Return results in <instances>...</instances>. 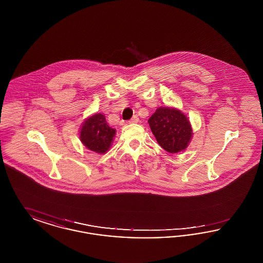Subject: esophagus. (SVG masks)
Returning a JSON list of instances; mask_svg holds the SVG:
<instances>
[{
	"label": "esophagus",
	"instance_id": "obj_1",
	"mask_svg": "<svg viewBox=\"0 0 263 263\" xmlns=\"http://www.w3.org/2000/svg\"><path fill=\"white\" fill-rule=\"evenodd\" d=\"M139 122V118L137 116H133L130 120H129V123H138Z\"/></svg>",
	"mask_w": 263,
	"mask_h": 263
}]
</instances>
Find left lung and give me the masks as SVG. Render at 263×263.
Here are the masks:
<instances>
[{"instance_id":"left-lung-1","label":"left lung","mask_w":263,"mask_h":263,"mask_svg":"<svg viewBox=\"0 0 263 263\" xmlns=\"http://www.w3.org/2000/svg\"><path fill=\"white\" fill-rule=\"evenodd\" d=\"M148 122L159 145L168 153L184 150L192 137L189 120L178 109L159 107Z\"/></svg>"}]
</instances>
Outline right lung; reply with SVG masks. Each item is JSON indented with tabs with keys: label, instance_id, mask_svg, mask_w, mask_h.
Masks as SVG:
<instances>
[{
	"label": "right lung",
	"instance_id": "1",
	"mask_svg": "<svg viewBox=\"0 0 263 263\" xmlns=\"http://www.w3.org/2000/svg\"><path fill=\"white\" fill-rule=\"evenodd\" d=\"M115 130L107 124L105 116L97 113L88 118L82 126L80 139L90 151L104 154L109 149Z\"/></svg>",
	"mask_w": 263,
	"mask_h": 263
}]
</instances>
